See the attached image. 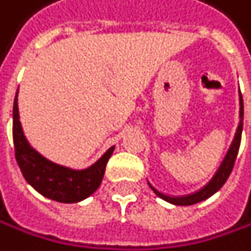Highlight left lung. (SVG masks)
<instances>
[{"mask_svg": "<svg viewBox=\"0 0 251 251\" xmlns=\"http://www.w3.org/2000/svg\"><path fill=\"white\" fill-rule=\"evenodd\" d=\"M239 117H241V122H239V126H238V131H236V135H235V140L232 143V146L223 161V164L220 166L218 172L215 173V176L211 179V182L208 185H205L201 190L193 193V194H187V196H167L161 191H158L155 187H152L149 184V187L153 190V193L156 196H159L161 199L170 201V203H175V205H180V206H188V205H194V203H199L201 200H206L208 197H211L212 194H215L221 187L226 184L227 177L230 176L232 170H233V166H235V161H236V156H238V151H239V144H241V134H243V120H244V102H243V95L239 92Z\"/></svg>", "mask_w": 251, "mask_h": 251, "instance_id": "1", "label": "left lung"}]
</instances>
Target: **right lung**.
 <instances>
[{
    "mask_svg": "<svg viewBox=\"0 0 251 251\" xmlns=\"http://www.w3.org/2000/svg\"><path fill=\"white\" fill-rule=\"evenodd\" d=\"M13 144L15 158L25 180L42 196L61 203H76L93 194L100 185L105 167L114 151V146L110 148L98 162L85 170H72L48 161L24 137L18 113V98H15L13 103Z\"/></svg>",
    "mask_w": 251,
    "mask_h": 251,
    "instance_id": "obj_1",
    "label": "right lung"
}]
</instances>
